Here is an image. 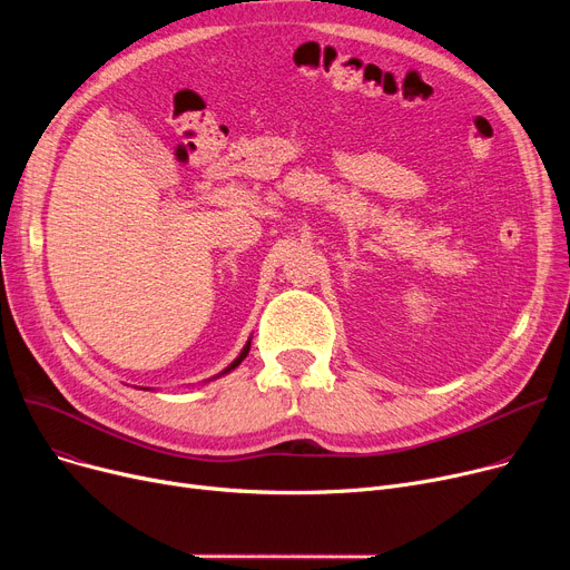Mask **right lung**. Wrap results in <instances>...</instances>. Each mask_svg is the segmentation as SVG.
I'll return each mask as SVG.
<instances>
[{
	"instance_id": "obj_1",
	"label": "right lung",
	"mask_w": 570,
	"mask_h": 570,
	"mask_svg": "<svg viewBox=\"0 0 570 570\" xmlns=\"http://www.w3.org/2000/svg\"><path fill=\"white\" fill-rule=\"evenodd\" d=\"M249 348H252V337H249V340H247V344H245V346H243V351H239V355H237V357H235V361H233V363H230V365H228V367H226V370H222V372H219V374H217V376H213V379H205V383H209V381H215V379H219V376H224V374H228V372H233V370H235V367H237V365H239V363H243V361H245V357H247V353H249ZM142 391H147V387H142Z\"/></svg>"
}]
</instances>
